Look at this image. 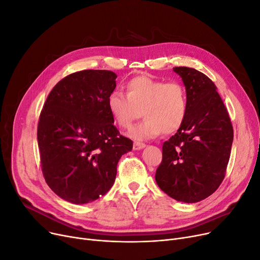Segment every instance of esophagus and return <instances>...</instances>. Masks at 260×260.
Segmentation results:
<instances>
[{
  "label": "esophagus",
  "instance_id": "obj_1",
  "mask_svg": "<svg viewBox=\"0 0 260 260\" xmlns=\"http://www.w3.org/2000/svg\"><path fill=\"white\" fill-rule=\"evenodd\" d=\"M143 148H145V143H143V142H138V141H135V142H134L133 149H134L135 151L141 150V149H143Z\"/></svg>",
  "mask_w": 260,
  "mask_h": 260
}]
</instances>
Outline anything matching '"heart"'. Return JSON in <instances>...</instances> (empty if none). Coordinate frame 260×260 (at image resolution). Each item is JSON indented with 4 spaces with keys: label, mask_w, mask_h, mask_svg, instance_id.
<instances>
[{
    "label": "heart",
    "mask_w": 260,
    "mask_h": 260,
    "mask_svg": "<svg viewBox=\"0 0 260 260\" xmlns=\"http://www.w3.org/2000/svg\"><path fill=\"white\" fill-rule=\"evenodd\" d=\"M126 95L111 91L107 109L121 128H128L140 117L145 118L128 135L135 140H145L177 132L188 116L189 102L186 88L178 82L165 83L150 76L133 77L125 84Z\"/></svg>",
    "instance_id": "b5f03b06"
}]
</instances>
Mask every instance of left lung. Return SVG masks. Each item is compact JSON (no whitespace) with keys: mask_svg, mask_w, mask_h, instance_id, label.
<instances>
[{"mask_svg":"<svg viewBox=\"0 0 260 260\" xmlns=\"http://www.w3.org/2000/svg\"><path fill=\"white\" fill-rule=\"evenodd\" d=\"M188 94V116L162 145L156 183L165 193L184 203H197L221 185L230 160L233 125L217 87L193 68L175 67Z\"/></svg>","mask_w":260,"mask_h":260,"instance_id":"obj_1","label":"left lung"}]
</instances>
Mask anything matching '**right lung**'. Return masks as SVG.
<instances>
[{"mask_svg":"<svg viewBox=\"0 0 260 260\" xmlns=\"http://www.w3.org/2000/svg\"><path fill=\"white\" fill-rule=\"evenodd\" d=\"M117 74L84 70L55 85L39 117L37 139L42 173L64 201L86 204L107 193L117 165L133 149L120 135L107 109Z\"/></svg>","mask_w":260,"mask_h":260,"instance_id":"1","label":"right lung"}]
</instances>
